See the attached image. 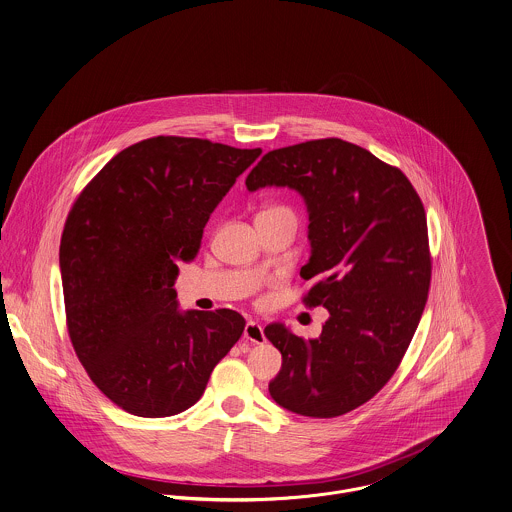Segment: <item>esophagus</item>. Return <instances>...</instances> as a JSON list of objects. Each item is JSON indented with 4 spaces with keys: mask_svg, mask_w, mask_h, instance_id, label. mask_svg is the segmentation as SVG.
Masks as SVG:
<instances>
[{
    "mask_svg": "<svg viewBox=\"0 0 512 512\" xmlns=\"http://www.w3.org/2000/svg\"><path fill=\"white\" fill-rule=\"evenodd\" d=\"M244 338L252 344H262L266 342V334H264V326L256 321H248L244 326Z\"/></svg>",
    "mask_w": 512,
    "mask_h": 512,
    "instance_id": "34e87169",
    "label": "esophagus"
}]
</instances>
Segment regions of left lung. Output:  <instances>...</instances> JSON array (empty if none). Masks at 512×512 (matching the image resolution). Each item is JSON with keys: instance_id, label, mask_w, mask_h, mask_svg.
<instances>
[{"instance_id": "obj_1", "label": "left lung", "mask_w": 512, "mask_h": 512, "mask_svg": "<svg viewBox=\"0 0 512 512\" xmlns=\"http://www.w3.org/2000/svg\"><path fill=\"white\" fill-rule=\"evenodd\" d=\"M266 186L305 199L311 258L301 278L315 283L303 303L330 313L313 340L266 326L283 360L270 395L303 417L346 415L391 379L419 326L432 274L422 201L399 168L342 139L264 154L246 187Z\"/></svg>"}]
</instances>
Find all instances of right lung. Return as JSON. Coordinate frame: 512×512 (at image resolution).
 Returning a JSON list of instances; mask_svg holds the SVG:
<instances>
[{
    "label": "right lung",
    "mask_w": 512,
    "mask_h": 512,
    "mask_svg": "<svg viewBox=\"0 0 512 512\" xmlns=\"http://www.w3.org/2000/svg\"><path fill=\"white\" fill-rule=\"evenodd\" d=\"M262 154L186 137L121 150L74 201L60 240L66 325L97 389L123 411L189 409L244 330L233 309L178 311V264Z\"/></svg>",
    "instance_id": "add662e5"
}]
</instances>
